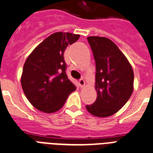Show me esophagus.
<instances>
[{
  "label": "esophagus",
  "instance_id": "34e87169",
  "mask_svg": "<svg viewBox=\"0 0 153 153\" xmlns=\"http://www.w3.org/2000/svg\"><path fill=\"white\" fill-rule=\"evenodd\" d=\"M79 85H80V88H83L85 87V81L83 79H80L79 80Z\"/></svg>",
  "mask_w": 153,
  "mask_h": 153
}]
</instances>
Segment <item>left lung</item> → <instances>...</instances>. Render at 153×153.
Instances as JSON below:
<instances>
[{"label":"left lung","instance_id":"obj_1","mask_svg":"<svg viewBox=\"0 0 153 153\" xmlns=\"http://www.w3.org/2000/svg\"><path fill=\"white\" fill-rule=\"evenodd\" d=\"M87 39L95 59L97 97L86 108L95 117H109L118 112L132 95L134 73L127 58L111 40L100 36Z\"/></svg>","mask_w":153,"mask_h":153}]
</instances>
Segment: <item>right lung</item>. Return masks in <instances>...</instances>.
Wrapping results in <instances>:
<instances>
[{
    "label": "right lung",
    "instance_id": "right-lung-1",
    "mask_svg": "<svg viewBox=\"0 0 153 153\" xmlns=\"http://www.w3.org/2000/svg\"><path fill=\"white\" fill-rule=\"evenodd\" d=\"M80 35L58 32L41 42L24 65L21 86L28 101L41 112L60 109L76 86L66 74L64 53Z\"/></svg>",
    "mask_w": 153,
    "mask_h": 153
}]
</instances>
